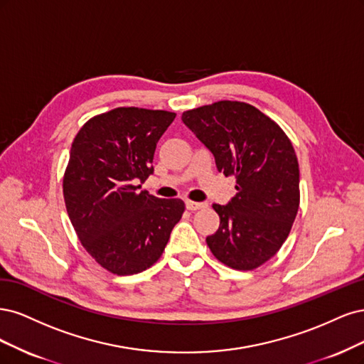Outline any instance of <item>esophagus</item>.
<instances>
[{
    "mask_svg": "<svg viewBox=\"0 0 364 364\" xmlns=\"http://www.w3.org/2000/svg\"><path fill=\"white\" fill-rule=\"evenodd\" d=\"M207 204L204 203H195V201H191V199H187L186 201V208L191 210V212H195V210H199V208H205Z\"/></svg>",
    "mask_w": 364,
    "mask_h": 364,
    "instance_id": "obj_1",
    "label": "esophagus"
}]
</instances>
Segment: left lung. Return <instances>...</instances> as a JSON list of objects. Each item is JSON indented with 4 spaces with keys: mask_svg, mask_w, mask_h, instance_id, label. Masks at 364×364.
Here are the masks:
<instances>
[{
    "mask_svg": "<svg viewBox=\"0 0 364 364\" xmlns=\"http://www.w3.org/2000/svg\"><path fill=\"white\" fill-rule=\"evenodd\" d=\"M181 119L212 151L218 171L236 177L231 201L213 204L220 224L205 239L208 248L228 267L252 271L283 246L299 208V165L290 139L240 101L203 105Z\"/></svg>",
    "mask_w": 364,
    "mask_h": 364,
    "instance_id": "8db88e82",
    "label": "left lung"
}]
</instances>
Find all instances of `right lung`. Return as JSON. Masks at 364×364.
Segmentation results:
<instances>
[{
  "label": "right lung",
  "mask_w": 364,
  "mask_h": 364,
  "mask_svg": "<svg viewBox=\"0 0 364 364\" xmlns=\"http://www.w3.org/2000/svg\"><path fill=\"white\" fill-rule=\"evenodd\" d=\"M175 113L118 107L93 116L77 133L63 177L68 216L98 264L133 275L154 264L181 219V199H160L140 184L154 172L159 139Z\"/></svg>",
  "instance_id": "1"
}]
</instances>
